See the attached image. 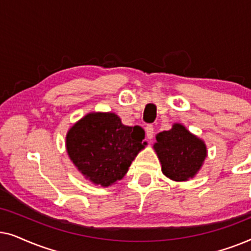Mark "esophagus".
I'll list each match as a JSON object with an SVG mask.
<instances>
[{
    "label": "esophagus",
    "instance_id": "34e87169",
    "mask_svg": "<svg viewBox=\"0 0 251 251\" xmlns=\"http://www.w3.org/2000/svg\"><path fill=\"white\" fill-rule=\"evenodd\" d=\"M145 131H146V137L149 139H152L153 136H154V126L152 125H149L145 128Z\"/></svg>",
    "mask_w": 251,
    "mask_h": 251
}]
</instances>
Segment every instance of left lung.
<instances>
[{
	"instance_id": "8db88e82",
	"label": "left lung",
	"mask_w": 251,
	"mask_h": 251,
	"mask_svg": "<svg viewBox=\"0 0 251 251\" xmlns=\"http://www.w3.org/2000/svg\"><path fill=\"white\" fill-rule=\"evenodd\" d=\"M154 150L162 166L163 175L175 181L193 178L207 157L203 140L180 123H175L168 131L157 133Z\"/></svg>"
}]
</instances>
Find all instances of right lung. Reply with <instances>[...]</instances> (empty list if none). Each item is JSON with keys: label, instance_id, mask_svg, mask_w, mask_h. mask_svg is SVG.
<instances>
[{"label": "right lung", "instance_id": "1", "mask_svg": "<svg viewBox=\"0 0 251 251\" xmlns=\"http://www.w3.org/2000/svg\"><path fill=\"white\" fill-rule=\"evenodd\" d=\"M138 126L122 125L114 113L94 112L83 116L66 135L68 156L83 176L96 185L111 186L128 173L146 145Z\"/></svg>", "mask_w": 251, "mask_h": 251}]
</instances>
